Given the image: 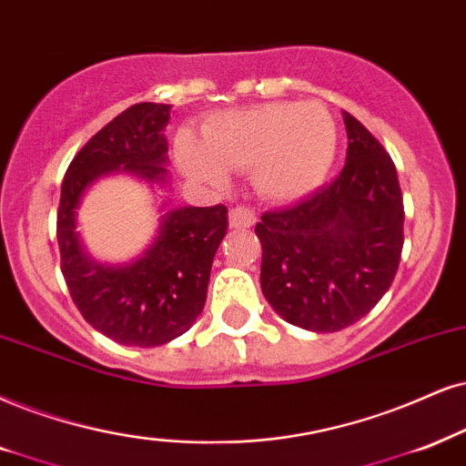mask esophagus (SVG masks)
Wrapping results in <instances>:
<instances>
[{"label":"esophagus","mask_w":466,"mask_h":466,"mask_svg":"<svg viewBox=\"0 0 466 466\" xmlns=\"http://www.w3.org/2000/svg\"><path fill=\"white\" fill-rule=\"evenodd\" d=\"M253 223H256V213L251 208H247V206H234L229 210V226L232 228H251Z\"/></svg>","instance_id":"34e87169"}]
</instances>
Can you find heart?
<instances>
[{
	"label": "heart",
	"instance_id": "obj_1",
	"mask_svg": "<svg viewBox=\"0 0 466 466\" xmlns=\"http://www.w3.org/2000/svg\"><path fill=\"white\" fill-rule=\"evenodd\" d=\"M338 152V127L318 101L268 103L223 111L204 127V141L178 139V161L191 176L219 182L226 172L251 169L262 198L292 202L327 178Z\"/></svg>",
	"mask_w": 466,
	"mask_h": 466
}]
</instances>
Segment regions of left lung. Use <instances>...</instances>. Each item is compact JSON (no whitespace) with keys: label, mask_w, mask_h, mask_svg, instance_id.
Wrapping results in <instances>:
<instances>
[{"label":"left lung","mask_w":466,"mask_h":466,"mask_svg":"<svg viewBox=\"0 0 466 466\" xmlns=\"http://www.w3.org/2000/svg\"><path fill=\"white\" fill-rule=\"evenodd\" d=\"M349 150L338 178L290 208L264 213L260 286L290 325L333 333L390 290L404 245V204L391 157L344 111Z\"/></svg>","instance_id":"8db88e82"}]
</instances>
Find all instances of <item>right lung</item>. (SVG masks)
Listing matches in <instances>:
<instances>
[{"label":"right lung","instance_id":"add662e5","mask_svg":"<svg viewBox=\"0 0 466 466\" xmlns=\"http://www.w3.org/2000/svg\"><path fill=\"white\" fill-rule=\"evenodd\" d=\"M172 105L137 103L103 127L70 161L57 208L62 275L76 309L90 325L125 346H161L178 338L202 314L210 267L228 232L223 204L185 206L163 215L144 256L122 267L94 262L75 232L76 206L94 180L128 172L165 182Z\"/></svg>","mask_w":466,"mask_h":466}]
</instances>
